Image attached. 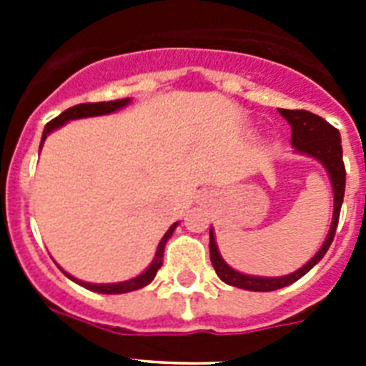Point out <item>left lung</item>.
Segmentation results:
<instances>
[{"label":"left lung","instance_id":"obj_1","mask_svg":"<svg viewBox=\"0 0 366 366\" xmlns=\"http://www.w3.org/2000/svg\"><path fill=\"white\" fill-rule=\"evenodd\" d=\"M280 115L292 124V144L295 147L297 152L308 154L315 159L321 161L326 167L332 179V187H334V222L330 227L326 242L322 247L319 249V253L306 264L300 267L299 271L286 277H277V279H262V277H249V274H242L229 267L223 258L219 257L218 247H216L214 234L211 231V242H209V249H211V262L214 266L216 274L229 286L242 287V290H249V292H274L280 287H286L290 284L297 282L300 277L308 273L317 262L321 260L326 254L328 247L334 242L335 231H337L339 214H341L342 198H345V181H347V170H345V163H342V147H341V135H339L337 128L326 122L325 119L315 115L306 109H279Z\"/></svg>","mask_w":366,"mask_h":366}]
</instances>
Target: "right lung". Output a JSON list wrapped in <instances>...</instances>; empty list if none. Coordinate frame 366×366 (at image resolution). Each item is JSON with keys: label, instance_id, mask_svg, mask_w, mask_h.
I'll list each match as a JSON object with an SVG mask.
<instances>
[{"label": "right lung", "instance_id": "1", "mask_svg": "<svg viewBox=\"0 0 366 366\" xmlns=\"http://www.w3.org/2000/svg\"><path fill=\"white\" fill-rule=\"evenodd\" d=\"M128 102H130V99L112 100V102H86V104L73 106V108H69V109H66L64 113H60V115H58V117H54L53 121L47 122V126H45V130H44V135H41V144H44L45 137H47V134H49V132H53L54 128H58V126L66 124L67 121H73V119H82V117H95V115H106V113L117 112L119 108L126 106ZM41 144H40V148H41ZM176 225L177 223H174L172 227L167 231V234L163 236V240L159 242V247H157V253H155V258H154V262L150 264V267H148L144 273L139 274V277H135V279L126 280V282H119V284H89V282H82V280L73 279V277L67 273L66 274L69 277L71 280H73V282L80 284V286H84L86 290H92V292H99V293H106V295L135 292V290H139V287H144L147 284H150L152 280L155 279V274H157L161 264H163L164 244H167V240L170 238V234H172V231L176 229Z\"/></svg>", "mask_w": 366, "mask_h": 366}]
</instances>
